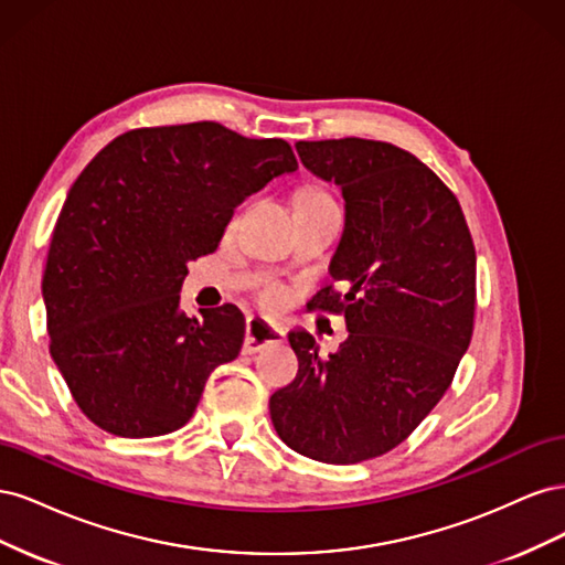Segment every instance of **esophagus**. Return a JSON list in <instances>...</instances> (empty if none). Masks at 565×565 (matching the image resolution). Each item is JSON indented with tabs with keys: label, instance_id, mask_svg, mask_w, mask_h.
<instances>
[{
	"label": "esophagus",
	"instance_id": "1",
	"mask_svg": "<svg viewBox=\"0 0 565 565\" xmlns=\"http://www.w3.org/2000/svg\"><path fill=\"white\" fill-rule=\"evenodd\" d=\"M285 332L276 324L264 322L262 318H247V337H245V353H259L266 347L282 344Z\"/></svg>",
	"mask_w": 565,
	"mask_h": 565
}]
</instances>
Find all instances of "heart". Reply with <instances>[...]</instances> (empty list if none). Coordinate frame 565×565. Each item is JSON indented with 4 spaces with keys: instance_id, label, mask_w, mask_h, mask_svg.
I'll list each match as a JSON object with an SVG mask.
<instances>
[{
    "instance_id": "b5f03b06",
    "label": "heart",
    "mask_w": 565,
    "mask_h": 565,
    "mask_svg": "<svg viewBox=\"0 0 565 565\" xmlns=\"http://www.w3.org/2000/svg\"><path fill=\"white\" fill-rule=\"evenodd\" d=\"M285 301H287V292H285V287H280V285H266L259 292V303L268 311L282 309Z\"/></svg>"
}]
</instances>
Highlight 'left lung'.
Here are the masks:
<instances>
[{"instance_id":"left-lung-1","label":"left lung","mask_w":565,"mask_h":565,"mask_svg":"<svg viewBox=\"0 0 565 565\" xmlns=\"http://www.w3.org/2000/svg\"><path fill=\"white\" fill-rule=\"evenodd\" d=\"M297 152L347 200L330 266L344 289H320L311 311L344 316L349 339L324 358L289 332L299 372L270 419L303 457L358 465L401 446L452 384L473 334L476 249L455 193L407 150L349 136Z\"/></svg>"}]
</instances>
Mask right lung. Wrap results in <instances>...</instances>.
<instances>
[{
  "instance_id": "obj_1",
  "label": "right lung",
  "mask_w": 565,
  "mask_h": 565,
  "mask_svg": "<svg viewBox=\"0 0 565 565\" xmlns=\"http://www.w3.org/2000/svg\"><path fill=\"white\" fill-rule=\"evenodd\" d=\"M299 164L282 139L218 122L119 134L82 169L51 235L42 295L49 351L77 407L122 438L172 434L214 367L243 349L237 306L179 311L195 262L233 210Z\"/></svg>"
}]
</instances>
